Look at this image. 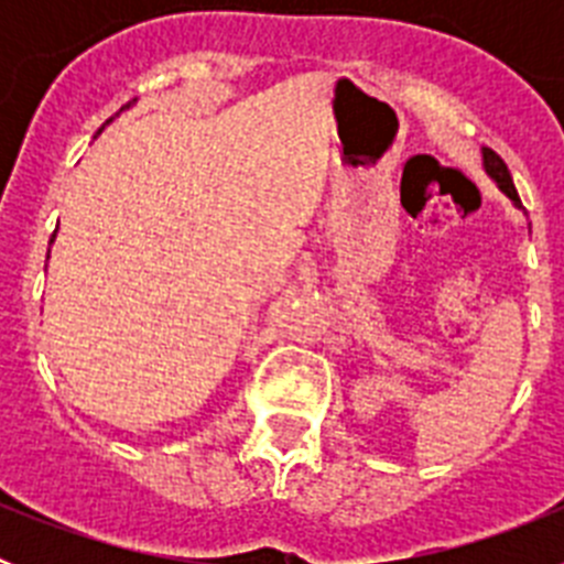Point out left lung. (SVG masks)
Instances as JSON below:
<instances>
[{
  "label": "left lung",
  "instance_id": "obj_1",
  "mask_svg": "<svg viewBox=\"0 0 564 564\" xmlns=\"http://www.w3.org/2000/svg\"><path fill=\"white\" fill-rule=\"evenodd\" d=\"M482 169H486V174H488V177H491V181H495L497 186H500V192L506 194L508 200L514 203L517 208H522V203H520V194H517V188H514V181H511V172H508L506 161H502V158H500V154L495 152V149L482 147Z\"/></svg>",
  "mask_w": 564,
  "mask_h": 564
}]
</instances>
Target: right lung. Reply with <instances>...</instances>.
<instances>
[{
  "mask_svg": "<svg viewBox=\"0 0 564 564\" xmlns=\"http://www.w3.org/2000/svg\"><path fill=\"white\" fill-rule=\"evenodd\" d=\"M134 101H138V98H134ZM134 101H129V104H127V107H121V112H123V109H129V107H132V104H134ZM109 121H112V118H109ZM109 121H107V123H109ZM101 129H104V127H101ZM53 239H56V234H53ZM53 239H50V242H53Z\"/></svg>",
  "mask_w": 564,
  "mask_h": 564,
  "instance_id": "right-lung-1",
  "label": "right lung"
}]
</instances>
